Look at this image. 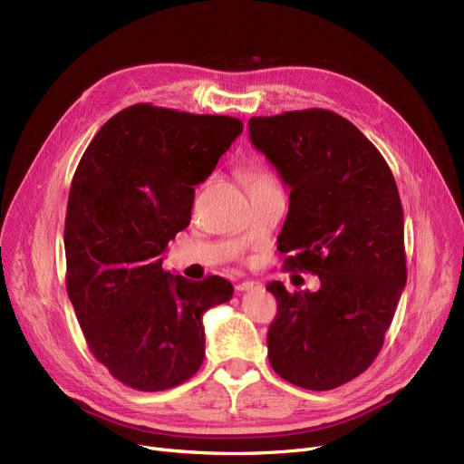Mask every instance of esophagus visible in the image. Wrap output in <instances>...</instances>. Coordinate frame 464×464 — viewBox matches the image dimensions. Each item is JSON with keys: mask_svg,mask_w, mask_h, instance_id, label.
Returning a JSON list of instances; mask_svg holds the SVG:
<instances>
[{"mask_svg": "<svg viewBox=\"0 0 464 464\" xmlns=\"http://www.w3.org/2000/svg\"><path fill=\"white\" fill-rule=\"evenodd\" d=\"M255 287H261V284H258V282H251V280H247V282L237 284V285H236V291H237V293H244V291H249V289H255Z\"/></svg>", "mask_w": 464, "mask_h": 464, "instance_id": "1", "label": "esophagus"}]
</instances>
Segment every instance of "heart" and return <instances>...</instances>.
I'll list each match as a JSON object with an SVG mask.
<instances>
[{
	"label": "heart",
	"mask_w": 464,
	"mask_h": 464,
	"mask_svg": "<svg viewBox=\"0 0 464 464\" xmlns=\"http://www.w3.org/2000/svg\"><path fill=\"white\" fill-rule=\"evenodd\" d=\"M268 179H272V177H270V175H266V173H255L251 182H256V180H268Z\"/></svg>",
	"instance_id": "obj_1"
}]
</instances>
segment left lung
I'll use <instances>...</instances> for the list:
<instances>
[{"instance_id":"obj_1","label":"left lung","mask_w":464,"mask_h":464,"mask_svg":"<svg viewBox=\"0 0 464 464\" xmlns=\"http://www.w3.org/2000/svg\"><path fill=\"white\" fill-rule=\"evenodd\" d=\"M247 125L291 190L277 236L284 266L320 277L318 291L266 285L277 301L268 360L291 384L331 391L373 363L407 282L396 180L360 129L329 110Z\"/></svg>"}]
</instances>
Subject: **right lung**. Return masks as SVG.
I'll return each instance as SVG.
<instances>
[{"instance_id":"add662e5","label":"right lung","mask_w":464,"mask_h":464,"mask_svg":"<svg viewBox=\"0 0 464 464\" xmlns=\"http://www.w3.org/2000/svg\"><path fill=\"white\" fill-rule=\"evenodd\" d=\"M242 131L236 118L133 104L101 127L73 173L66 291L92 356L135 391L188 381L206 356L203 314L232 299L225 277L190 282L161 263L190 225L194 187Z\"/></svg>"}]
</instances>
